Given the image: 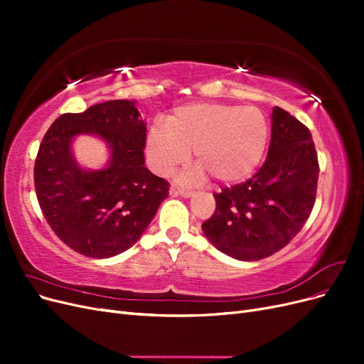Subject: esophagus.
Here are the masks:
<instances>
[{
	"mask_svg": "<svg viewBox=\"0 0 364 364\" xmlns=\"http://www.w3.org/2000/svg\"><path fill=\"white\" fill-rule=\"evenodd\" d=\"M170 194H171V196L191 197V196L194 194V191H191V190H183V188H178V186H171V188H170Z\"/></svg>",
	"mask_w": 364,
	"mask_h": 364,
	"instance_id": "1",
	"label": "esophagus"
}]
</instances>
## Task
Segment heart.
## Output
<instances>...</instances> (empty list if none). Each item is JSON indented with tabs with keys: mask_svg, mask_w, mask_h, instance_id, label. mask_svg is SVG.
<instances>
[{
	"mask_svg": "<svg viewBox=\"0 0 364 364\" xmlns=\"http://www.w3.org/2000/svg\"><path fill=\"white\" fill-rule=\"evenodd\" d=\"M269 141V123L252 106L194 103L176 109L168 124L156 119L151 124L146 150L151 168L167 176L196 153L200 164L182 176L199 181L205 171L222 182L246 178L258 167Z\"/></svg>",
	"mask_w": 364,
	"mask_h": 364,
	"instance_id": "heart-1",
	"label": "heart"
}]
</instances>
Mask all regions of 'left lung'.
<instances>
[{"label": "left lung", "mask_w": 364, "mask_h": 364, "mask_svg": "<svg viewBox=\"0 0 364 364\" xmlns=\"http://www.w3.org/2000/svg\"><path fill=\"white\" fill-rule=\"evenodd\" d=\"M318 162L310 130L281 107H273L266 162L243 183L214 194L215 213L202 225L220 252L258 261L299 234L316 200Z\"/></svg>", "instance_id": "1"}]
</instances>
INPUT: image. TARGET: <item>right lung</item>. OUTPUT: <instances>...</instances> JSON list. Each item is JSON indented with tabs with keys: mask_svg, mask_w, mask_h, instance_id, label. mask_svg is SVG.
Instances as JSON below:
<instances>
[{
	"mask_svg": "<svg viewBox=\"0 0 364 364\" xmlns=\"http://www.w3.org/2000/svg\"><path fill=\"white\" fill-rule=\"evenodd\" d=\"M147 126L135 102L109 100L63 114L47 130L35 162V190L47 223L65 245L90 258L134 246L167 199L168 182L144 165ZM100 136L112 149L102 171H83L70 144Z\"/></svg>",
	"mask_w": 364,
	"mask_h": 364,
	"instance_id": "add662e5",
	"label": "right lung"
}]
</instances>
